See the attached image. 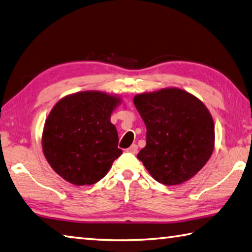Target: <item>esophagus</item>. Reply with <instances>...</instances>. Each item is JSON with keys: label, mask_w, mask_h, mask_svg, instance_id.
<instances>
[{"label": "esophagus", "mask_w": 252, "mask_h": 252, "mask_svg": "<svg viewBox=\"0 0 252 252\" xmlns=\"http://www.w3.org/2000/svg\"><path fill=\"white\" fill-rule=\"evenodd\" d=\"M137 149H138V146H137V145H131L129 148L127 149V151H128V153H130V154H136L137 153Z\"/></svg>", "instance_id": "obj_1"}]
</instances>
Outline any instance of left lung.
I'll return each instance as SVG.
<instances>
[{"label": "left lung", "mask_w": 252, "mask_h": 252, "mask_svg": "<svg viewBox=\"0 0 252 252\" xmlns=\"http://www.w3.org/2000/svg\"><path fill=\"white\" fill-rule=\"evenodd\" d=\"M134 104L147 128L137 158L151 177L164 185L193 178L215 146L214 121L204 103L184 90L165 88L137 94Z\"/></svg>", "instance_id": "obj_1"}]
</instances>
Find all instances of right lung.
I'll return each instance as SVG.
<instances>
[{
	"label": "right lung",
	"instance_id": "obj_1",
	"mask_svg": "<svg viewBox=\"0 0 252 252\" xmlns=\"http://www.w3.org/2000/svg\"><path fill=\"white\" fill-rule=\"evenodd\" d=\"M122 98L99 91L77 92L52 107L41 136L42 153L57 174L74 185H91L105 177L118 148L113 111Z\"/></svg>",
	"mask_w": 252,
	"mask_h": 252
}]
</instances>
